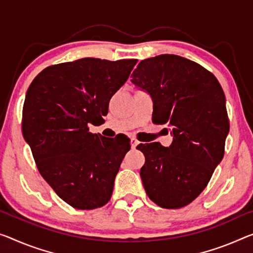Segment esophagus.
<instances>
[{
    "instance_id": "esophagus-1",
    "label": "esophagus",
    "mask_w": 253,
    "mask_h": 253,
    "mask_svg": "<svg viewBox=\"0 0 253 253\" xmlns=\"http://www.w3.org/2000/svg\"><path fill=\"white\" fill-rule=\"evenodd\" d=\"M138 143H139V141L135 138H131V147H132V149H135V147L138 146Z\"/></svg>"
}]
</instances>
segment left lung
I'll return each instance as SVG.
<instances>
[{
  "label": "left lung",
  "instance_id": "obj_1",
  "mask_svg": "<svg viewBox=\"0 0 253 253\" xmlns=\"http://www.w3.org/2000/svg\"><path fill=\"white\" fill-rule=\"evenodd\" d=\"M131 77L153 99V122L173 135L169 147H137L146 158L142 184L159 207L182 208L204 191L224 157L230 122L223 88L208 70L174 54L141 61Z\"/></svg>",
  "mask_w": 253,
  "mask_h": 253
}]
</instances>
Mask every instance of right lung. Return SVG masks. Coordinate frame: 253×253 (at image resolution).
Masks as SVG:
<instances>
[{"label":"right lung","instance_id":"1","mask_svg":"<svg viewBox=\"0 0 253 253\" xmlns=\"http://www.w3.org/2000/svg\"><path fill=\"white\" fill-rule=\"evenodd\" d=\"M137 62L86 57L50 65L27 90L23 138L41 175L73 208L89 211L111 199L129 139L91 133L88 124L108 113Z\"/></svg>","mask_w":253,"mask_h":253}]
</instances>
